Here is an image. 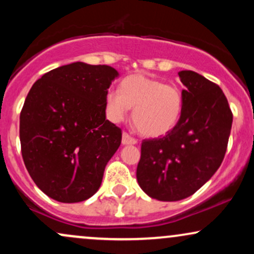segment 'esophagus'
<instances>
[{
	"instance_id": "esophagus-1",
	"label": "esophagus",
	"mask_w": 254,
	"mask_h": 254,
	"mask_svg": "<svg viewBox=\"0 0 254 254\" xmlns=\"http://www.w3.org/2000/svg\"><path fill=\"white\" fill-rule=\"evenodd\" d=\"M137 141L135 138H132L129 133L123 132V136H122V144L127 145V144H136Z\"/></svg>"
}]
</instances>
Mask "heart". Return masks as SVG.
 <instances>
[{
	"mask_svg": "<svg viewBox=\"0 0 254 254\" xmlns=\"http://www.w3.org/2000/svg\"><path fill=\"white\" fill-rule=\"evenodd\" d=\"M107 117L113 123L124 121L130 109L132 123L141 135L164 136L176 127L183 110V97L174 84L137 72L122 81L121 90L110 89L105 98Z\"/></svg>",
	"mask_w": 254,
	"mask_h": 254,
	"instance_id": "b5f03b06",
	"label": "heart"
}]
</instances>
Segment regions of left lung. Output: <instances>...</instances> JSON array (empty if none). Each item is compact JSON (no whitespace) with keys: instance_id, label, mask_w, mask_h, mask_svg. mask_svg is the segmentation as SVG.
Wrapping results in <instances>:
<instances>
[{"instance_id":"left-lung-1","label":"left lung","mask_w":254,"mask_h":254,"mask_svg":"<svg viewBox=\"0 0 254 254\" xmlns=\"http://www.w3.org/2000/svg\"><path fill=\"white\" fill-rule=\"evenodd\" d=\"M183 110L176 127L162 138L144 139L137 182L148 196L162 202L190 197L223 161L233 115L222 89L192 70L178 72Z\"/></svg>"}]
</instances>
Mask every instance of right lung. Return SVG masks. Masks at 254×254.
<instances>
[{
    "label": "right lung",
    "mask_w": 254,
    "mask_h": 254,
    "mask_svg": "<svg viewBox=\"0 0 254 254\" xmlns=\"http://www.w3.org/2000/svg\"><path fill=\"white\" fill-rule=\"evenodd\" d=\"M119 74L110 65L75 62L44 74L20 113L25 166L44 193L62 203L99 190L122 131L106 119L105 98Z\"/></svg>",
    "instance_id": "obj_1"
}]
</instances>
